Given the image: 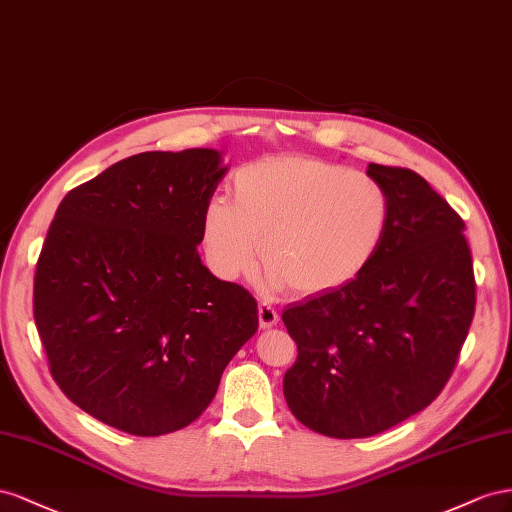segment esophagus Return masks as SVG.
Listing matches in <instances>:
<instances>
[{"instance_id":"esophagus-1","label":"esophagus","mask_w":512,"mask_h":512,"mask_svg":"<svg viewBox=\"0 0 512 512\" xmlns=\"http://www.w3.org/2000/svg\"><path fill=\"white\" fill-rule=\"evenodd\" d=\"M279 313H276V309L274 306H270V304H259V326L264 328V330H268V328H272V326H276L279 324Z\"/></svg>"}]
</instances>
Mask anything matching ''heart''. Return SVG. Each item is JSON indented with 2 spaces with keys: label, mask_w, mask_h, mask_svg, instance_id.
<instances>
[{
  "label": "heart",
  "mask_w": 512,
  "mask_h": 512,
  "mask_svg": "<svg viewBox=\"0 0 512 512\" xmlns=\"http://www.w3.org/2000/svg\"><path fill=\"white\" fill-rule=\"evenodd\" d=\"M231 203L210 199L201 248L225 281L253 274L268 285L324 296L371 264L390 218L386 188L364 173L311 156H268L233 173ZM260 246L257 247L256 244Z\"/></svg>",
  "instance_id": "1"
}]
</instances>
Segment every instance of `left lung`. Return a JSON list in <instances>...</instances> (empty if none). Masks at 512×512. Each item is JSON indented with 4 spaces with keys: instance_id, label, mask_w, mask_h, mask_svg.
I'll return each instance as SVG.
<instances>
[{
    "instance_id": "1",
    "label": "left lung",
    "mask_w": 512,
    "mask_h": 512,
    "mask_svg": "<svg viewBox=\"0 0 512 512\" xmlns=\"http://www.w3.org/2000/svg\"><path fill=\"white\" fill-rule=\"evenodd\" d=\"M367 173L390 201L371 264L283 313L298 345L285 401L304 427L339 440L382 433L435 401L476 309L463 218L412 169L371 163Z\"/></svg>"
}]
</instances>
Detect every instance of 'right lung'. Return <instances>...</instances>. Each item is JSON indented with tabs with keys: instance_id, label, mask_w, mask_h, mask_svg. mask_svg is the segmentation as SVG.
Listing matches in <instances>:
<instances>
[{
	"instance_id": "add662e5",
	"label": "right lung",
	"mask_w": 512,
	"mask_h": 512,
	"mask_svg": "<svg viewBox=\"0 0 512 512\" xmlns=\"http://www.w3.org/2000/svg\"><path fill=\"white\" fill-rule=\"evenodd\" d=\"M227 167L208 148L141 152L62 199L34 276L51 375L130 435L184 429L259 326L257 300L201 264V214Z\"/></svg>"
}]
</instances>
